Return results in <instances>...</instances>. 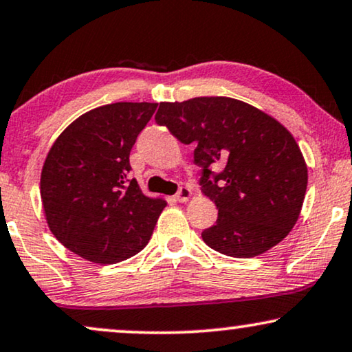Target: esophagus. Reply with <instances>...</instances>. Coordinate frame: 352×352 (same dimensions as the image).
Instances as JSON below:
<instances>
[{
	"label": "esophagus",
	"mask_w": 352,
	"mask_h": 352,
	"mask_svg": "<svg viewBox=\"0 0 352 352\" xmlns=\"http://www.w3.org/2000/svg\"><path fill=\"white\" fill-rule=\"evenodd\" d=\"M191 195H193V191H191L190 186H182L179 193L175 195V199L179 201V203H186V201L191 198Z\"/></svg>",
	"instance_id": "esophagus-1"
}]
</instances>
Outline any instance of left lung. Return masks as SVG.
<instances>
[{"label": "left lung", "mask_w": 352, "mask_h": 352, "mask_svg": "<svg viewBox=\"0 0 352 352\" xmlns=\"http://www.w3.org/2000/svg\"><path fill=\"white\" fill-rule=\"evenodd\" d=\"M154 119L182 143L195 144L201 191L219 209L217 222L201 235L206 245L232 257H254L292 232L307 166L278 120L227 96L161 102Z\"/></svg>", "instance_id": "left-lung-1"}]
</instances>
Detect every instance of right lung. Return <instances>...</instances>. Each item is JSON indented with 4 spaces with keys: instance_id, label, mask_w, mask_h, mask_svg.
<instances>
[{
    "instance_id": "1",
    "label": "right lung",
    "mask_w": 352,
    "mask_h": 352,
    "mask_svg": "<svg viewBox=\"0 0 352 352\" xmlns=\"http://www.w3.org/2000/svg\"><path fill=\"white\" fill-rule=\"evenodd\" d=\"M156 102H114L75 119L56 138L41 168L46 222L59 243L95 264L143 250L167 203L129 179L130 151Z\"/></svg>"
}]
</instances>
